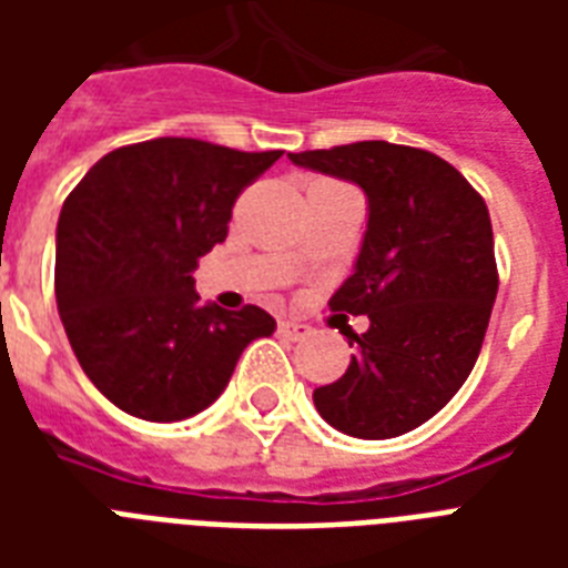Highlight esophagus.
I'll return each mask as SVG.
<instances>
[{
    "label": "esophagus",
    "mask_w": 568,
    "mask_h": 568,
    "mask_svg": "<svg viewBox=\"0 0 568 568\" xmlns=\"http://www.w3.org/2000/svg\"><path fill=\"white\" fill-rule=\"evenodd\" d=\"M276 333L283 338H292V342H301V338H306L312 333L306 324H301V321H280L276 324Z\"/></svg>",
    "instance_id": "esophagus-1"
}]
</instances>
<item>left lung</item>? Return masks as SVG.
I'll return each mask as SVG.
<instances>
[{
    "mask_svg": "<svg viewBox=\"0 0 568 568\" xmlns=\"http://www.w3.org/2000/svg\"><path fill=\"white\" fill-rule=\"evenodd\" d=\"M297 168L354 182L368 223L354 274L329 306L368 315L347 372L312 392L321 418L356 439H395L439 413L471 374L495 294L484 196L445 159L388 144L288 153Z\"/></svg>",
    "mask_w": 568,
    "mask_h": 568,
    "instance_id": "obj_1",
    "label": "left lung"
}]
</instances>
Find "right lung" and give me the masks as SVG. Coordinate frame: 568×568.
Segmentation results:
<instances>
[{
    "label": "right lung",
    "instance_id": "right-lung-1",
    "mask_svg": "<svg viewBox=\"0 0 568 568\" xmlns=\"http://www.w3.org/2000/svg\"><path fill=\"white\" fill-rule=\"evenodd\" d=\"M196 138H155L102 155L64 200L55 301L93 386L144 422L212 406L244 347L276 321L258 306H203L196 258L230 232L235 196L280 159Z\"/></svg>",
    "mask_w": 568,
    "mask_h": 568
}]
</instances>
